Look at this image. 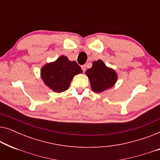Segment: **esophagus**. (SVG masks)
<instances>
[{"instance_id": "esophagus-1", "label": "esophagus", "mask_w": 160, "mask_h": 160, "mask_svg": "<svg viewBox=\"0 0 160 160\" xmlns=\"http://www.w3.org/2000/svg\"><path fill=\"white\" fill-rule=\"evenodd\" d=\"M81 68H82V71H86V65H81Z\"/></svg>"}]
</instances>
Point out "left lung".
Segmentation results:
<instances>
[{
    "instance_id": "obj_1",
    "label": "left lung",
    "mask_w": 160,
    "mask_h": 160,
    "mask_svg": "<svg viewBox=\"0 0 160 160\" xmlns=\"http://www.w3.org/2000/svg\"><path fill=\"white\" fill-rule=\"evenodd\" d=\"M91 88L95 92H102L115 84L117 75L113 69L106 67L102 60L93 62L92 67L86 71Z\"/></svg>"
}]
</instances>
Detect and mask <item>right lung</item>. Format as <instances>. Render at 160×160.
<instances>
[{
    "label": "right lung",
    "instance_id": "1",
    "mask_svg": "<svg viewBox=\"0 0 160 160\" xmlns=\"http://www.w3.org/2000/svg\"><path fill=\"white\" fill-rule=\"evenodd\" d=\"M82 72L76 62H71L67 57L61 56L54 62L45 65L41 75L44 84L50 89L62 92L68 89L73 76Z\"/></svg>",
    "mask_w": 160,
    "mask_h": 160
}]
</instances>
